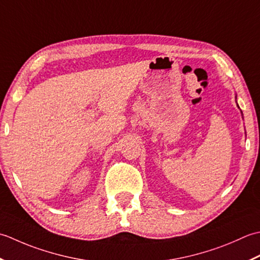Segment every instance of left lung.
Segmentation results:
<instances>
[{
    "label": "left lung",
    "instance_id": "1",
    "mask_svg": "<svg viewBox=\"0 0 260 260\" xmlns=\"http://www.w3.org/2000/svg\"><path fill=\"white\" fill-rule=\"evenodd\" d=\"M236 99H237V96H236ZM238 105V104H237ZM238 108H239V107H238ZM241 114H242V112H241Z\"/></svg>",
    "mask_w": 260,
    "mask_h": 260
}]
</instances>
